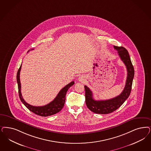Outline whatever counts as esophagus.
Wrapping results in <instances>:
<instances>
[{"instance_id": "obj_1", "label": "esophagus", "mask_w": 151, "mask_h": 151, "mask_svg": "<svg viewBox=\"0 0 151 151\" xmlns=\"http://www.w3.org/2000/svg\"><path fill=\"white\" fill-rule=\"evenodd\" d=\"M78 80H79L80 81H81V82H83L84 80H85V76H83V75L80 76L79 77V78H78Z\"/></svg>"}]
</instances>
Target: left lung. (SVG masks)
I'll list each match as a JSON object with an SVG mask.
<instances>
[{"label": "left lung", "mask_w": 151, "mask_h": 151, "mask_svg": "<svg viewBox=\"0 0 151 151\" xmlns=\"http://www.w3.org/2000/svg\"><path fill=\"white\" fill-rule=\"evenodd\" d=\"M119 53L122 61L126 66L127 78L124 90L118 96L105 100H95L93 99V93L87 86H85V101L86 106L91 111L96 114H106L113 112L118 109L128 99L130 94L133 80L134 76V70L132 63L128 51L123 47L114 46Z\"/></svg>", "instance_id": "8db88e82"}]
</instances>
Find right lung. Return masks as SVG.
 I'll use <instances>...</instances> for the list:
<instances>
[{"instance_id":"right-lung-1","label":"right lung","mask_w":151,"mask_h":151,"mask_svg":"<svg viewBox=\"0 0 151 151\" xmlns=\"http://www.w3.org/2000/svg\"><path fill=\"white\" fill-rule=\"evenodd\" d=\"M33 50V49H32ZM21 66L18 69L17 74V81L18 86V93L19 96L21 99V101L24 104L27 108L31 111L36 114L41 116H48L52 115L55 114L58 112L60 111L63 109L66 99V95L68 91V89L75 83L74 81H72L70 83L68 84L64 88H63L57 94V96L55 99L49 104L41 106H35L30 104H28L23 98L21 94V84L20 82V71Z\"/></svg>"}]
</instances>
